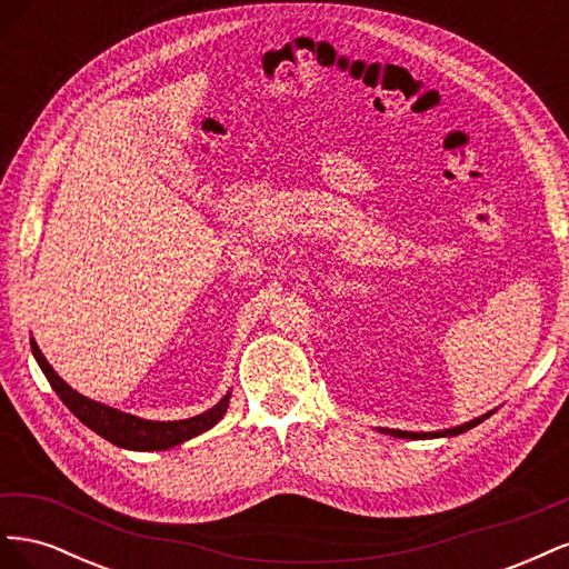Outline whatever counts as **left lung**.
<instances>
[{
	"instance_id": "8db88e82",
	"label": "left lung",
	"mask_w": 569,
	"mask_h": 569,
	"mask_svg": "<svg viewBox=\"0 0 569 569\" xmlns=\"http://www.w3.org/2000/svg\"><path fill=\"white\" fill-rule=\"evenodd\" d=\"M489 416H493V410L485 412V416H479L470 422H462V425H456V427H449V429H437V432H406V429H385V427H377V429H380V432H385V435L399 437V439H439V437H456V435L468 432V429L477 427L479 422H485Z\"/></svg>"
}]
</instances>
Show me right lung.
Masks as SVG:
<instances>
[{
	"mask_svg": "<svg viewBox=\"0 0 569 569\" xmlns=\"http://www.w3.org/2000/svg\"><path fill=\"white\" fill-rule=\"evenodd\" d=\"M30 349L32 356H36L38 366L42 368L44 377L49 380L51 389L59 393V399L71 408L73 416L88 425L92 432L99 437H104L107 441L120 446V449L128 451H166L173 449L178 443H184L187 439H192L206 429H211L230 406V391L222 396V399L209 408L199 412L194 418H184V420H144L137 418L132 412H123L118 408H111L107 403H99L94 399H88L80 391H76L71 385L63 382L59 372L49 366V360L40 351L38 341L30 337Z\"/></svg>",
	"mask_w": 569,
	"mask_h": 569,
	"instance_id": "obj_1",
	"label": "right lung"
}]
</instances>
